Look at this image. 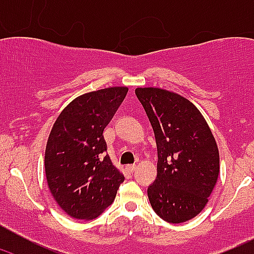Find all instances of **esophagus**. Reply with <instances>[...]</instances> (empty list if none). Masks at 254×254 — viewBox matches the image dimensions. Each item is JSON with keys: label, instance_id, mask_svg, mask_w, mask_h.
<instances>
[{"label": "esophagus", "instance_id": "1", "mask_svg": "<svg viewBox=\"0 0 254 254\" xmlns=\"http://www.w3.org/2000/svg\"><path fill=\"white\" fill-rule=\"evenodd\" d=\"M127 170L129 171V172H134L135 170H136V165H127Z\"/></svg>", "mask_w": 254, "mask_h": 254}]
</instances>
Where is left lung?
<instances>
[{
    "label": "left lung",
    "mask_w": 254,
    "mask_h": 254,
    "mask_svg": "<svg viewBox=\"0 0 254 254\" xmlns=\"http://www.w3.org/2000/svg\"><path fill=\"white\" fill-rule=\"evenodd\" d=\"M155 132L157 177L147 188L156 214L171 224L193 219L206 205L220 171L219 150L191 102L161 88H136Z\"/></svg>",
    "instance_id": "obj_1"
}]
</instances>
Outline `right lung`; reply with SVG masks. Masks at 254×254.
<instances>
[{"mask_svg":"<svg viewBox=\"0 0 254 254\" xmlns=\"http://www.w3.org/2000/svg\"><path fill=\"white\" fill-rule=\"evenodd\" d=\"M127 93V87H111L82 94L60 113L51 129L45 175L54 199L71 217L96 219L124 182L107 155L103 131Z\"/></svg>","mask_w":254,"mask_h":254,"instance_id":"obj_1","label":"right lung"}]
</instances>
